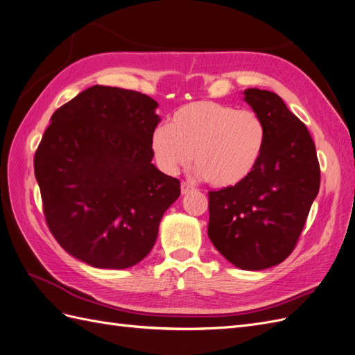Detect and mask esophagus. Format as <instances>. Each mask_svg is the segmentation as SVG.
<instances>
[{
    "instance_id": "34e87169",
    "label": "esophagus",
    "mask_w": 355,
    "mask_h": 355,
    "mask_svg": "<svg viewBox=\"0 0 355 355\" xmlns=\"http://www.w3.org/2000/svg\"><path fill=\"white\" fill-rule=\"evenodd\" d=\"M193 190H194V186L190 184V182H186V181L181 182V193L182 194H187V193H190Z\"/></svg>"
}]
</instances>
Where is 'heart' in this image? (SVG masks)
<instances>
[{"label": "heart", "mask_w": 355, "mask_h": 355, "mask_svg": "<svg viewBox=\"0 0 355 355\" xmlns=\"http://www.w3.org/2000/svg\"><path fill=\"white\" fill-rule=\"evenodd\" d=\"M266 132L252 110H237L215 101H193L175 110L169 125L150 137L152 153L165 174L175 175L193 161L215 187H232L255 168Z\"/></svg>", "instance_id": "heart-1"}]
</instances>
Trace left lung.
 <instances>
[{"label": "left lung", "instance_id": "left-lung-1", "mask_svg": "<svg viewBox=\"0 0 355 355\" xmlns=\"http://www.w3.org/2000/svg\"><path fill=\"white\" fill-rule=\"evenodd\" d=\"M243 94L264 125V147L243 181L209 191L208 236L233 266L257 271L292 254L317 198L320 165L310 132L276 93Z\"/></svg>", "mask_w": 355, "mask_h": 355}]
</instances>
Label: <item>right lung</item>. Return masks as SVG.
<instances>
[{
  "mask_svg": "<svg viewBox=\"0 0 355 355\" xmlns=\"http://www.w3.org/2000/svg\"><path fill=\"white\" fill-rule=\"evenodd\" d=\"M157 103L89 87L57 109L33 157L45 221L59 245L96 268L132 267L152 250L180 181L153 164Z\"/></svg>",
  "mask_w": 355,
  "mask_h": 355,
  "instance_id": "1",
  "label": "right lung"
}]
</instances>
